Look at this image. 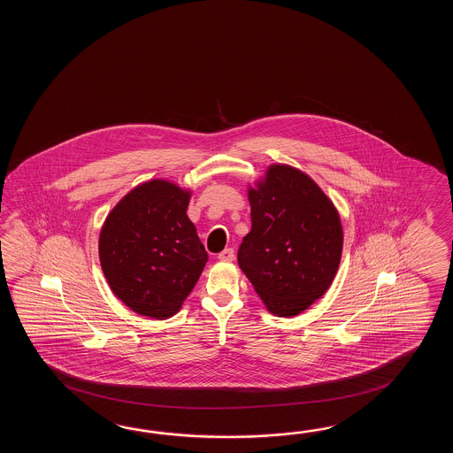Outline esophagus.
<instances>
[{
    "label": "esophagus",
    "instance_id": "obj_1",
    "mask_svg": "<svg viewBox=\"0 0 453 453\" xmlns=\"http://www.w3.org/2000/svg\"><path fill=\"white\" fill-rule=\"evenodd\" d=\"M217 259L220 260V262H231V260L234 259V250H231V248H226V250H223L217 256Z\"/></svg>",
    "mask_w": 453,
    "mask_h": 453
}]
</instances>
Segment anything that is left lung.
I'll return each instance as SVG.
<instances>
[{"label": "left lung", "instance_id": "left-lung-1", "mask_svg": "<svg viewBox=\"0 0 453 453\" xmlns=\"http://www.w3.org/2000/svg\"><path fill=\"white\" fill-rule=\"evenodd\" d=\"M252 228L238 264L273 316L293 318L322 298L337 275L343 226L319 184L291 165L273 164L248 184Z\"/></svg>", "mask_w": 453, "mask_h": 453}]
</instances>
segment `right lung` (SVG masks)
<instances>
[{"mask_svg":"<svg viewBox=\"0 0 453 453\" xmlns=\"http://www.w3.org/2000/svg\"><path fill=\"white\" fill-rule=\"evenodd\" d=\"M193 191L155 178L106 215L98 257L116 298L144 318H173L209 260L188 217Z\"/></svg>","mask_w":453,"mask_h":453,"instance_id":"add662e5","label":"right lung"}]
</instances>
